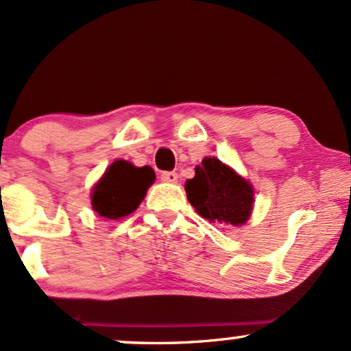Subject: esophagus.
Masks as SVG:
<instances>
[{"instance_id":"34e87169","label":"esophagus","mask_w":351,"mask_h":351,"mask_svg":"<svg viewBox=\"0 0 351 351\" xmlns=\"http://www.w3.org/2000/svg\"><path fill=\"white\" fill-rule=\"evenodd\" d=\"M160 178H162V181H167V183H176L178 181V175L175 171H163L160 175Z\"/></svg>"}]
</instances>
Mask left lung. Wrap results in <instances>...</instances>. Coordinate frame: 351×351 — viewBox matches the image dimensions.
Wrapping results in <instances>:
<instances>
[{"instance_id": "8db88e82", "label": "left lung", "mask_w": 351, "mask_h": 351, "mask_svg": "<svg viewBox=\"0 0 351 351\" xmlns=\"http://www.w3.org/2000/svg\"><path fill=\"white\" fill-rule=\"evenodd\" d=\"M184 189L198 215L213 223L243 226L251 216L252 186L215 156L195 168V178L186 181Z\"/></svg>"}]
</instances>
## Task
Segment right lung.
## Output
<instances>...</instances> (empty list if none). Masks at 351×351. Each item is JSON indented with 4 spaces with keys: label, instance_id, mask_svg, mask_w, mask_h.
I'll return each mask as SVG.
<instances>
[{
    "label": "right lung",
    "instance_id": "obj_1",
    "mask_svg": "<svg viewBox=\"0 0 351 351\" xmlns=\"http://www.w3.org/2000/svg\"><path fill=\"white\" fill-rule=\"evenodd\" d=\"M155 181L150 167L136 168L130 162L117 160L107 168L92 189V208L107 219H119L134 213Z\"/></svg>",
    "mask_w": 351,
    "mask_h": 351
}]
</instances>
